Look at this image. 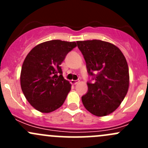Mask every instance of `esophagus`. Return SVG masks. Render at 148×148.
Instances as JSON below:
<instances>
[{
    "label": "esophagus",
    "instance_id": "34e87169",
    "mask_svg": "<svg viewBox=\"0 0 148 148\" xmlns=\"http://www.w3.org/2000/svg\"><path fill=\"white\" fill-rule=\"evenodd\" d=\"M71 84H77V83H78V81H77V80H71Z\"/></svg>",
    "mask_w": 148,
    "mask_h": 148
}]
</instances>
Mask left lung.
<instances>
[{"label": "left lung", "instance_id": "8db88e82", "mask_svg": "<svg viewBox=\"0 0 148 148\" xmlns=\"http://www.w3.org/2000/svg\"><path fill=\"white\" fill-rule=\"evenodd\" d=\"M86 62L88 74L95 83L87 82L88 92L82 97L85 108L103 117L113 112L129 88V69L119 48L101 40L77 41Z\"/></svg>", "mask_w": 148, "mask_h": 148}]
</instances>
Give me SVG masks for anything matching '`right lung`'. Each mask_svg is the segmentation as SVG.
<instances>
[{
    "mask_svg": "<svg viewBox=\"0 0 148 148\" xmlns=\"http://www.w3.org/2000/svg\"><path fill=\"white\" fill-rule=\"evenodd\" d=\"M76 42L51 40L36 46L28 53L21 72V86L28 102L36 110L49 113L64 102L71 89L60 65Z\"/></svg>",
    "mask_w": 148,
    "mask_h": 148,
    "instance_id": "1",
    "label": "right lung"
}]
</instances>
